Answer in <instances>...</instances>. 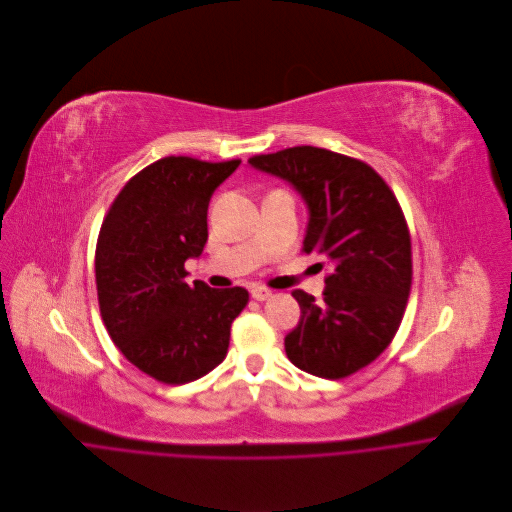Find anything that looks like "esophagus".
<instances>
[{"label":"esophagus","mask_w":512,"mask_h":512,"mask_svg":"<svg viewBox=\"0 0 512 512\" xmlns=\"http://www.w3.org/2000/svg\"><path fill=\"white\" fill-rule=\"evenodd\" d=\"M271 295H273V291L267 289V287H259V285H257V287L251 289V297L257 299V301H265V299H269Z\"/></svg>","instance_id":"esophagus-1"}]
</instances>
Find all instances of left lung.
I'll return each instance as SVG.
<instances>
[{
	"instance_id": "8db88e82",
	"label": "left lung",
	"mask_w": 512,
	"mask_h": 512,
	"mask_svg": "<svg viewBox=\"0 0 512 512\" xmlns=\"http://www.w3.org/2000/svg\"><path fill=\"white\" fill-rule=\"evenodd\" d=\"M249 162L301 193L309 209L301 251L331 269L319 301L291 293L301 317L285 354L311 376L348 378L390 346L406 311L412 243L402 207L370 164L327 148L293 146Z\"/></svg>"
}]
</instances>
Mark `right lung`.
I'll list each match as a JSON object with an SVG mask.
<instances>
[{
  "mask_svg": "<svg viewBox=\"0 0 512 512\" xmlns=\"http://www.w3.org/2000/svg\"><path fill=\"white\" fill-rule=\"evenodd\" d=\"M239 158L164 156L136 173L112 201L96 243L100 315L122 356L156 382L203 378L227 356L243 287L185 281V261L205 249L215 189Z\"/></svg>",
  "mask_w": 512,
  "mask_h": 512,
  "instance_id": "add662e5",
  "label": "right lung"
}]
</instances>
